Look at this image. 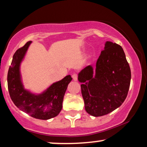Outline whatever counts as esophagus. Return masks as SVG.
<instances>
[{
  "mask_svg": "<svg viewBox=\"0 0 147 147\" xmlns=\"http://www.w3.org/2000/svg\"><path fill=\"white\" fill-rule=\"evenodd\" d=\"M72 78H73V80L74 81H77L78 80V75L76 74H74L73 75H72Z\"/></svg>",
  "mask_w": 147,
  "mask_h": 147,
  "instance_id": "1",
  "label": "esophagus"
}]
</instances>
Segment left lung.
Returning a JSON list of instances; mask_svg holds the SVG:
<instances>
[{
	"mask_svg": "<svg viewBox=\"0 0 147 147\" xmlns=\"http://www.w3.org/2000/svg\"><path fill=\"white\" fill-rule=\"evenodd\" d=\"M130 79L131 71L123 49L106 41L95 71L88 65L78 74L86 111L98 117L120 107L127 96Z\"/></svg>",
	"mask_w": 147,
	"mask_h": 147,
	"instance_id": "1",
	"label": "left lung"
}]
</instances>
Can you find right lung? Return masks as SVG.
Returning a JSON list of instances; mask_svg holds the SVG:
<instances>
[{"instance_id": "add662e5", "label": "right lung", "mask_w": 147, "mask_h": 147, "mask_svg": "<svg viewBox=\"0 0 147 147\" xmlns=\"http://www.w3.org/2000/svg\"><path fill=\"white\" fill-rule=\"evenodd\" d=\"M31 43L28 41L14 54L8 71V89L12 101L20 110L37 119L48 120L55 117L61 110L64 95L72 78L70 75L65 76L39 94L25 89L20 66Z\"/></svg>"}]
</instances>
